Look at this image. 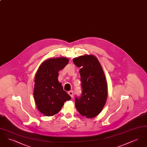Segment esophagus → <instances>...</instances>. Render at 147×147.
Here are the masks:
<instances>
[{"label": "esophagus", "instance_id": "34e87169", "mask_svg": "<svg viewBox=\"0 0 147 147\" xmlns=\"http://www.w3.org/2000/svg\"><path fill=\"white\" fill-rule=\"evenodd\" d=\"M68 94L71 96V98H73V91H68Z\"/></svg>", "mask_w": 147, "mask_h": 147}]
</instances>
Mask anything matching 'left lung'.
Masks as SVG:
<instances>
[{"label": "left lung", "instance_id": "left-lung-1", "mask_svg": "<svg viewBox=\"0 0 147 147\" xmlns=\"http://www.w3.org/2000/svg\"><path fill=\"white\" fill-rule=\"evenodd\" d=\"M73 63L80 68L82 94L76 96V107L86 118L98 115L104 107L107 96V85L105 74L97 58L84 55L73 59Z\"/></svg>", "mask_w": 147, "mask_h": 147}]
</instances>
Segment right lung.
I'll return each instance as SVG.
<instances>
[{
    "instance_id": "right-lung-1",
    "label": "right lung",
    "mask_w": 147,
    "mask_h": 147,
    "mask_svg": "<svg viewBox=\"0 0 147 147\" xmlns=\"http://www.w3.org/2000/svg\"><path fill=\"white\" fill-rule=\"evenodd\" d=\"M69 62L67 58H51L43 62L35 78L34 96L38 110L47 116L56 115L71 97L58 80V71Z\"/></svg>"
}]
</instances>
